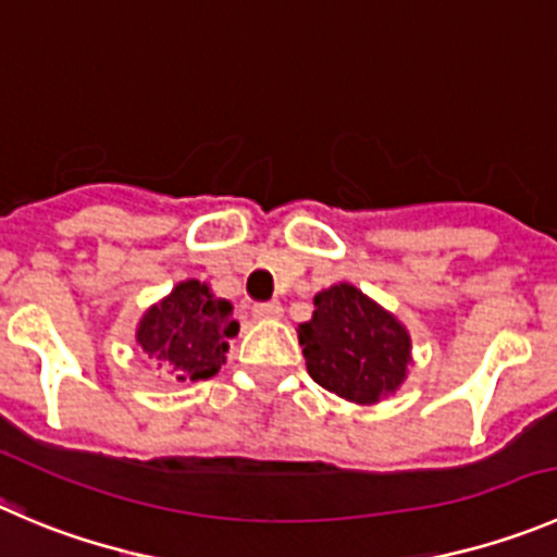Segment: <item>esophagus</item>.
Instances as JSON below:
<instances>
[{
    "mask_svg": "<svg viewBox=\"0 0 557 557\" xmlns=\"http://www.w3.org/2000/svg\"><path fill=\"white\" fill-rule=\"evenodd\" d=\"M252 315L255 319H280V315H283V305L280 302L252 305Z\"/></svg>",
    "mask_w": 557,
    "mask_h": 557,
    "instance_id": "1",
    "label": "esophagus"
}]
</instances>
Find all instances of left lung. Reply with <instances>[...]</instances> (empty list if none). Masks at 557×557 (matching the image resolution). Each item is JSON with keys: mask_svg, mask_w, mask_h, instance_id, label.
I'll list each match as a JSON object with an SVG mask.
<instances>
[{"mask_svg": "<svg viewBox=\"0 0 557 557\" xmlns=\"http://www.w3.org/2000/svg\"><path fill=\"white\" fill-rule=\"evenodd\" d=\"M313 305V319L296 330L313 382L355 404L396 393L412 360L401 321L349 283L315 294Z\"/></svg>", "mask_w": 557, "mask_h": 557, "instance_id": "left-lung-1", "label": "left lung"}]
</instances>
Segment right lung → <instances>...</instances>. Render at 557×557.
<instances>
[{
    "mask_svg": "<svg viewBox=\"0 0 557 557\" xmlns=\"http://www.w3.org/2000/svg\"><path fill=\"white\" fill-rule=\"evenodd\" d=\"M238 332L233 305L200 280H184L137 326L139 349L173 382L211 379L225 366L227 341Z\"/></svg>",
    "mask_w": 557,
    "mask_h": 557,
    "instance_id": "obj_1",
    "label": "right lung"
}]
</instances>
